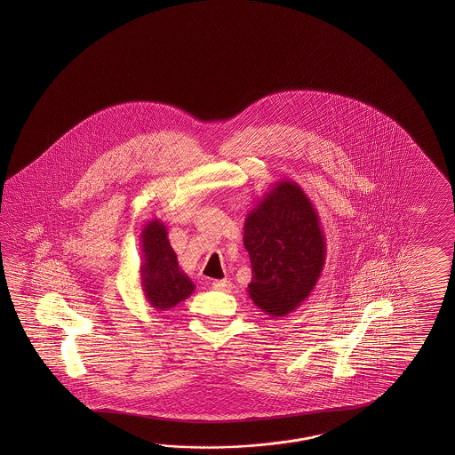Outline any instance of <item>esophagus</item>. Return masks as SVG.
<instances>
[{
    "label": "esophagus",
    "mask_w": 455,
    "mask_h": 455,
    "mask_svg": "<svg viewBox=\"0 0 455 455\" xmlns=\"http://www.w3.org/2000/svg\"><path fill=\"white\" fill-rule=\"evenodd\" d=\"M213 288L216 291L229 292L232 290V283L229 280H216L213 281Z\"/></svg>",
    "instance_id": "obj_1"
}]
</instances>
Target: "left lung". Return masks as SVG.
Returning a JSON list of instances; mask_svg holds the SVG:
<instances>
[{
    "instance_id": "left-lung-1",
    "label": "left lung",
    "mask_w": 455,
    "mask_h": 455,
    "mask_svg": "<svg viewBox=\"0 0 455 455\" xmlns=\"http://www.w3.org/2000/svg\"><path fill=\"white\" fill-rule=\"evenodd\" d=\"M243 245L251 263L247 292L257 307L283 317L309 298L327 245L319 214L299 185L283 179L245 216Z\"/></svg>"
}]
</instances>
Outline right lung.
I'll return each instance as SVG.
<instances>
[{
  "label": "right lung",
  "instance_id": "right-lung-1",
  "mask_svg": "<svg viewBox=\"0 0 455 455\" xmlns=\"http://www.w3.org/2000/svg\"><path fill=\"white\" fill-rule=\"evenodd\" d=\"M140 281L145 299L156 310H169L190 298L194 281L182 271L164 223L151 220L141 231Z\"/></svg>",
  "mask_w": 455,
  "mask_h": 455
}]
</instances>
